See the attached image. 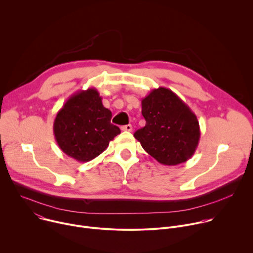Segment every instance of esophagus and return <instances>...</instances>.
Here are the masks:
<instances>
[{"instance_id":"34e87169","label":"esophagus","mask_w":253,"mask_h":253,"mask_svg":"<svg viewBox=\"0 0 253 253\" xmlns=\"http://www.w3.org/2000/svg\"><path fill=\"white\" fill-rule=\"evenodd\" d=\"M121 130H122V131H129V132H131V131H132V125H131V124H128V125L122 126V127H121Z\"/></svg>"}]
</instances>
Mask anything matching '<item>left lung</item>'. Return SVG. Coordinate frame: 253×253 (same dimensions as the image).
Here are the masks:
<instances>
[{"instance_id": "obj_1", "label": "left lung", "mask_w": 253, "mask_h": 253, "mask_svg": "<svg viewBox=\"0 0 253 253\" xmlns=\"http://www.w3.org/2000/svg\"><path fill=\"white\" fill-rule=\"evenodd\" d=\"M146 125L134 137L159 163L174 166L194 154L200 139L199 122L190 108L171 90L159 87L142 99Z\"/></svg>"}]
</instances>
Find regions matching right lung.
Listing matches in <instances>:
<instances>
[{
	"label": "right lung",
	"mask_w": 253,
	"mask_h": 253,
	"mask_svg": "<svg viewBox=\"0 0 253 253\" xmlns=\"http://www.w3.org/2000/svg\"><path fill=\"white\" fill-rule=\"evenodd\" d=\"M112 113L102 104L95 88L72 95L54 121V135L60 149L79 162H88L109 146L121 133L111 124Z\"/></svg>",
	"instance_id": "right-lung-1"
}]
</instances>
